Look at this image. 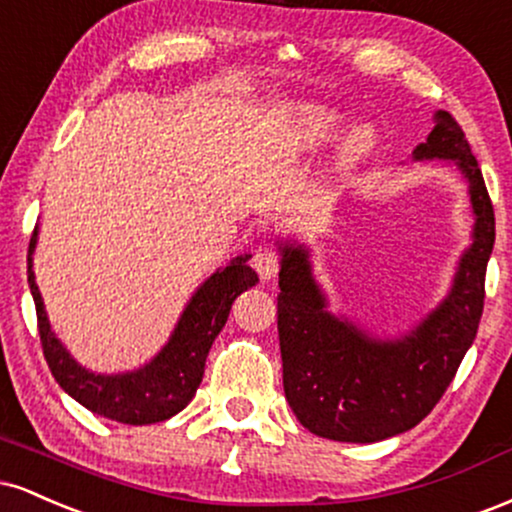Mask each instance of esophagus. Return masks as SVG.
Returning <instances> with one entry per match:
<instances>
[{
	"instance_id": "34e87169",
	"label": "esophagus",
	"mask_w": 512,
	"mask_h": 512,
	"mask_svg": "<svg viewBox=\"0 0 512 512\" xmlns=\"http://www.w3.org/2000/svg\"><path fill=\"white\" fill-rule=\"evenodd\" d=\"M252 267H255V272L264 281L274 279L276 272H279V252L274 248H260L255 252V257H252Z\"/></svg>"
}]
</instances>
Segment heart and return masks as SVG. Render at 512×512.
Segmentation results:
<instances>
[{
  "label": "heart",
  "mask_w": 512,
  "mask_h": 512,
  "mask_svg": "<svg viewBox=\"0 0 512 512\" xmlns=\"http://www.w3.org/2000/svg\"><path fill=\"white\" fill-rule=\"evenodd\" d=\"M339 117L332 110L322 108V105H298L289 117V144L293 149H315V146L325 144L337 129ZM375 137L373 129L361 125L354 127L344 137L342 149H339V158L344 163H354L358 158L368 156L373 149Z\"/></svg>",
  "instance_id": "b5f03b06"
}]
</instances>
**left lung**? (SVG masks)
Masks as SVG:
<instances>
[{"mask_svg":"<svg viewBox=\"0 0 512 512\" xmlns=\"http://www.w3.org/2000/svg\"><path fill=\"white\" fill-rule=\"evenodd\" d=\"M443 158L462 170L474 211L472 245L445 301L399 339H375L327 310L308 248H281L279 325L284 392L310 433L342 443H375L424 421L477 337L496 219L484 175L462 127L445 110L414 149V161Z\"/></svg>","mask_w":512,"mask_h":512,"instance_id":"1","label":"left lung"}]
</instances>
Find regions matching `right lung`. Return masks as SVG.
I'll use <instances>...</instances> for the list:
<instances>
[{
    "label": "right lung",
    "instance_id": "1",
    "mask_svg": "<svg viewBox=\"0 0 512 512\" xmlns=\"http://www.w3.org/2000/svg\"><path fill=\"white\" fill-rule=\"evenodd\" d=\"M38 243V228L28 245V286H31L38 332L45 361L55 380L67 395L84 404L93 414L120 424H158L175 416L195 397L204 375L209 349L226 325L231 305L243 291L255 286L257 274L248 267L250 255H240L204 281L182 310L178 327L168 344L149 363L129 373L101 375L91 373L74 361L55 332L50 330L43 296L33 274V250Z\"/></svg>",
    "mask_w": 512,
    "mask_h": 512
}]
</instances>
